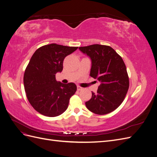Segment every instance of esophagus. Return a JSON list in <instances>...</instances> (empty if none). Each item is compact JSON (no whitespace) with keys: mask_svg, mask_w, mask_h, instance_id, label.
<instances>
[{"mask_svg":"<svg viewBox=\"0 0 157 157\" xmlns=\"http://www.w3.org/2000/svg\"><path fill=\"white\" fill-rule=\"evenodd\" d=\"M82 89H83V88H82V87H80L79 86H77V90H78V91H80V90H82Z\"/></svg>","mask_w":157,"mask_h":157,"instance_id":"obj_1","label":"esophagus"}]
</instances>
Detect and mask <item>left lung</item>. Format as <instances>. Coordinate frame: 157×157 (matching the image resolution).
Masks as SVG:
<instances>
[{
    "label": "left lung",
    "mask_w": 157,
    "mask_h": 157,
    "mask_svg": "<svg viewBox=\"0 0 157 157\" xmlns=\"http://www.w3.org/2000/svg\"><path fill=\"white\" fill-rule=\"evenodd\" d=\"M91 59L90 77L97 79V93L85 103L89 111L97 115H105L120 106L129 88L126 65L121 57L111 47L93 44L79 47Z\"/></svg>",
    "instance_id": "1"
}]
</instances>
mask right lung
<instances>
[{
	"mask_svg": "<svg viewBox=\"0 0 157 157\" xmlns=\"http://www.w3.org/2000/svg\"><path fill=\"white\" fill-rule=\"evenodd\" d=\"M77 48L50 44L38 48L32 56L25 71L23 83L28 100L42 115L57 117L67 109L77 86L73 82H58L56 74L62 71L65 57Z\"/></svg>",
	"mask_w": 157,
	"mask_h": 157,
	"instance_id": "add662e5",
	"label": "right lung"
}]
</instances>
